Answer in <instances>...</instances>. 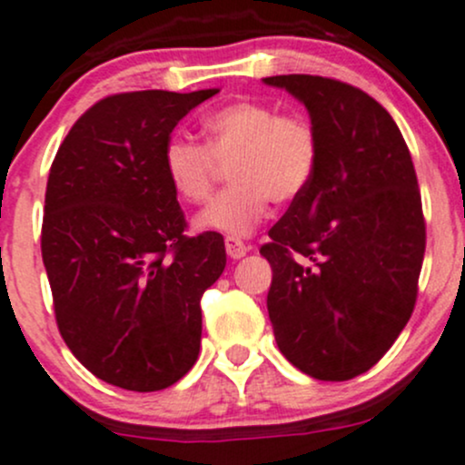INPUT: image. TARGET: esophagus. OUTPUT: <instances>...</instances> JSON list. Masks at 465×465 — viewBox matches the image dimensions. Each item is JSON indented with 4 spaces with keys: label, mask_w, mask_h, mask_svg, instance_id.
<instances>
[{
    "label": "esophagus",
    "mask_w": 465,
    "mask_h": 465,
    "mask_svg": "<svg viewBox=\"0 0 465 465\" xmlns=\"http://www.w3.org/2000/svg\"><path fill=\"white\" fill-rule=\"evenodd\" d=\"M224 249H227L229 258H233V260L247 256V253H249V244H244L241 238H236V236L224 238Z\"/></svg>",
    "instance_id": "34e87169"
}]
</instances>
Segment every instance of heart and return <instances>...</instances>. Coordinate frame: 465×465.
<instances>
[{
  "label": "heart",
  "instance_id": "obj_1",
  "mask_svg": "<svg viewBox=\"0 0 465 465\" xmlns=\"http://www.w3.org/2000/svg\"><path fill=\"white\" fill-rule=\"evenodd\" d=\"M203 143L167 141L163 165L170 185L185 203L212 196L223 167L232 185L196 218L198 227L247 236L267 216L269 203L291 205L302 198L322 161V139L313 121L260 101H233L209 112L201 124Z\"/></svg>",
  "mask_w": 465,
  "mask_h": 465
}]
</instances>
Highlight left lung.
Returning <instances> with one entry per match:
<instances>
[{"label": "left lung", "mask_w": 465, "mask_h": 465, "mask_svg": "<svg viewBox=\"0 0 465 465\" xmlns=\"http://www.w3.org/2000/svg\"><path fill=\"white\" fill-rule=\"evenodd\" d=\"M307 105L322 161L269 229V320L282 355L322 381L366 373L400 338L420 291L426 221L411 152L373 96L318 74L267 76Z\"/></svg>", "instance_id": "obj_1"}]
</instances>
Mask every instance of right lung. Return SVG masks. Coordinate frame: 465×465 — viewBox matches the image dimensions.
Listing matches in <instances>:
<instances>
[{"label": "right lung", "instance_id": "obj_1", "mask_svg": "<svg viewBox=\"0 0 465 465\" xmlns=\"http://www.w3.org/2000/svg\"><path fill=\"white\" fill-rule=\"evenodd\" d=\"M218 90L119 92L59 145L42 256L54 320L92 375L125 391L176 384L201 351V298L221 278V233L187 236L163 165L178 121Z\"/></svg>", "mask_w": 465, "mask_h": 465}]
</instances>
